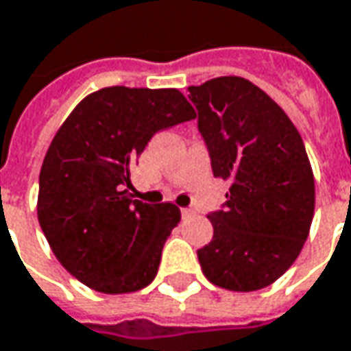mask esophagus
<instances>
[{"label":"esophagus","mask_w":351,"mask_h":351,"mask_svg":"<svg viewBox=\"0 0 351 351\" xmlns=\"http://www.w3.org/2000/svg\"><path fill=\"white\" fill-rule=\"evenodd\" d=\"M181 216H183V219H189V217L197 216V212L193 208H181Z\"/></svg>","instance_id":"esophagus-1"}]
</instances>
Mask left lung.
I'll list each match as a JSON object with an SVG mask.
<instances>
[{"instance_id": "1", "label": "left lung", "mask_w": 351, "mask_h": 351, "mask_svg": "<svg viewBox=\"0 0 351 351\" xmlns=\"http://www.w3.org/2000/svg\"><path fill=\"white\" fill-rule=\"evenodd\" d=\"M216 178L231 181L214 237L197 250L210 282L260 291L298 258L315 208V181L298 130L265 91L239 76L191 86Z\"/></svg>"}]
</instances>
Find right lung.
Returning a JSON list of instances; mask_svg holds the SVG:
<instances>
[{"label":"right lung","instance_id":"right-lung-1","mask_svg":"<svg viewBox=\"0 0 351 351\" xmlns=\"http://www.w3.org/2000/svg\"><path fill=\"white\" fill-rule=\"evenodd\" d=\"M195 116L178 89L112 86L82 99L55 134L38 219L60 265L86 287L125 294L156 277L181 212L132 199V166L156 132Z\"/></svg>","mask_w":351,"mask_h":351}]
</instances>
